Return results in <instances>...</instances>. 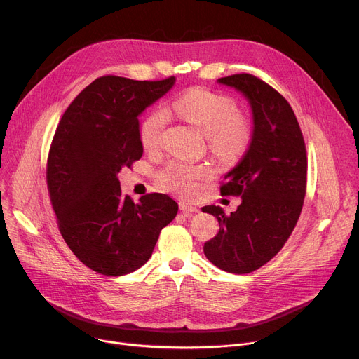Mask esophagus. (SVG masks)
<instances>
[{
  "instance_id": "1",
  "label": "esophagus",
  "mask_w": 359,
  "mask_h": 359,
  "mask_svg": "<svg viewBox=\"0 0 359 359\" xmlns=\"http://www.w3.org/2000/svg\"><path fill=\"white\" fill-rule=\"evenodd\" d=\"M179 208H180L182 212H191V213H198V212H199V209H198L196 206L187 205V203H184V202H180V203H179Z\"/></svg>"
}]
</instances>
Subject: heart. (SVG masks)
Returning <instances> with one entry per match:
<instances>
[{"instance_id": "heart-1", "label": "heart", "mask_w": 359, "mask_h": 359, "mask_svg": "<svg viewBox=\"0 0 359 359\" xmlns=\"http://www.w3.org/2000/svg\"><path fill=\"white\" fill-rule=\"evenodd\" d=\"M182 117L206 136L209 150L226 160L241 156L250 140V128L233 99L206 88H190L180 94L168 109ZM169 114L163 109H154L144 116L139 126V137L144 149L154 150L161 146ZM209 176L205 166L190 165L173 160L158 175L163 189L180 196H189L198 189L199 180Z\"/></svg>"}]
</instances>
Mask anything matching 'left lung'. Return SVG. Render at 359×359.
Masks as SVG:
<instances>
[{"mask_svg": "<svg viewBox=\"0 0 359 359\" xmlns=\"http://www.w3.org/2000/svg\"><path fill=\"white\" fill-rule=\"evenodd\" d=\"M217 83L242 93L253 130L246 153L220 187L242 203L231 215L215 205L202 208L219 222L203 252L219 269L242 275L269 262L290 236L304 206L308 158L299 123L283 95L245 73Z\"/></svg>", "mask_w": 359, "mask_h": 359, "instance_id": "1", "label": "left lung"}]
</instances>
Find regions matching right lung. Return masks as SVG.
I'll return each mask as SVG.
<instances>
[{
	"label": "right lung",
	"instance_id": "1",
	"mask_svg": "<svg viewBox=\"0 0 359 359\" xmlns=\"http://www.w3.org/2000/svg\"><path fill=\"white\" fill-rule=\"evenodd\" d=\"M176 83L95 79L62 114L50 147L47 186L60 232L90 269L107 276L135 272L177 215L168 194L135 203L123 196L118 172L143 154L139 116Z\"/></svg>",
	"mask_w": 359,
	"mask_h": 359
}]
</instances>
